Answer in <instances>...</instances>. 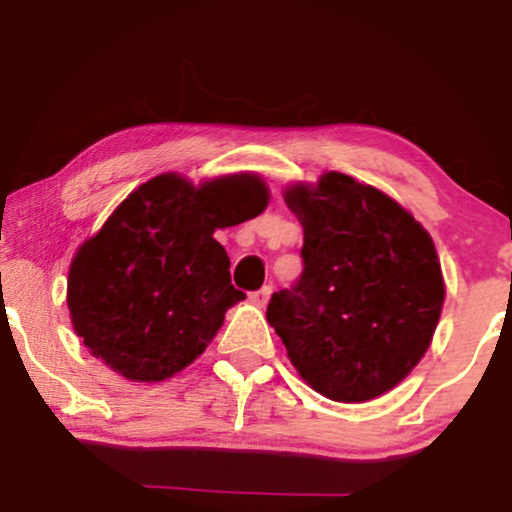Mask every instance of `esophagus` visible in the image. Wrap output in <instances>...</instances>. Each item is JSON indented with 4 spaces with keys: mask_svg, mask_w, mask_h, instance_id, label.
Returning a JSON list of instances; mask_svg holds the SVG:
<instances>
[{
    "mask_svg": "<svg viewBox=\"0 0 512 512\" xmlns=\"http://www.w3.org/2000/svg\"><path fill=\"white\" fill-rule=\"evenodd\" d=\"M269 296H272V289L269 286H262L260 291H252L250 293V301L257 305V308H264V305L269 303Z\"/></svg>",
    "mask_w": 512,
    "mask_h": 512,
    "instance_id": "esophagus-1",
    "label": "esophagus"
}]
</instances>
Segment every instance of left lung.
<instances>
[{"instance_id": "left-lung-1", "label": "left lung", "mask_w": 512, "mask_h": 512, "mask_svg": "<svg viewBox=\"0 0 512 512\" xmlns=\"http://www.w3.org/2000/svg\"><path fill=\"white\" fill-rule=\"evenodd\" d=\"M303 223V274L267 322L315 392L368 402L421 361L445 284L433 240L395 199L344 173L286 190Z\"/></svg>"}]
</instances>
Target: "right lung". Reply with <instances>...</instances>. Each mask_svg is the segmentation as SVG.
I'll return each instance as SVG.
<instances>
[{"label":"right lung","mask_w":512,"mask_h":512,"mask_svg":"<svg viewBox=\"0 0 512 512\" xmlns=\"http://www.w3.org/2000/svg\"><path fill=\"white\" fill-rule=\"evenodd\" d=\"M267 199L248 173L199 187L166 173L134 190L69 267V315L88 351L137 383L190 366L245 298L214 231L255 219Z\"/></svg>","instance_id":"obj_1"}]
</instances>
